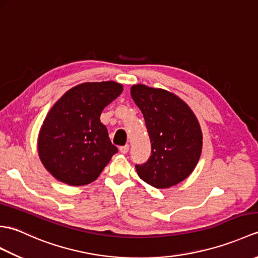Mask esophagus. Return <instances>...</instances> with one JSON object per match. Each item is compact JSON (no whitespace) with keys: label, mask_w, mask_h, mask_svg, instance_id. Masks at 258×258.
I'll list each match as a JSON object with an SVG mask.
<instances>
[{"label":"esophagus","mask_w":258,"mask_h":258,"mask_svg":"<svg viewBox=\"0 0 258 258\" xmlns=\"http://www.w3.org/2000/svg\"><path fill=\"white\" fill-rule=\"evenodd\" d=\"M128 150H130V145L128 144H126L124 146H120L119 147V152L122 153V154H126V153L128 152Z\"/></svg>","instance_id":"1"}]
</instances>
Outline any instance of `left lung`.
<instances>
[{"label": "left lung", "instance_id": "8db88e82", "mask_svg": "<svg viewBox=\"0 0 258 258\" xmlns=\"http://www.w3.org/2000/svg\"><path fill=\"white\" fill-rule=\"evenodd\" d=\"M131 95L143 113L152 143L149 161L136 164V172L156 188L178 184L194 171L202 153L203 135L195 114L165 90L138 84Z\"/></svg>", "mask_w": 258, "mask_h": 258}]
</instances>
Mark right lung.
I'll return each mask as SVG.
<instances>
[{
	"mask_svg": "<svg viewBox=\"0 0 258 258\" xmlns=\"http://www.w3.org/2000/svg\"><path fill=\"white\" fill-rule=\"evenodd\" d=\"M122 91V84L113 81L86 82L69 90L47 113L37 151L43 165L59 182L92 183L117 153L100 116Z\"/></svg>",
	"mask_w": 258,
	"mask_h": 258,
	"instance_id": "obj_1",
	"label": "right lung"
}]
</instances>
